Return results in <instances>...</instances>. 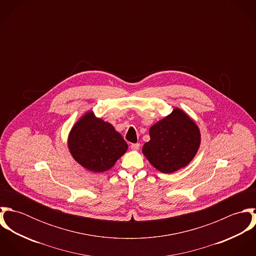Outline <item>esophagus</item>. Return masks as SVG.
<instances>
[{"instance_id": "obj_1", "label": "esophagus", "mask_w": 256, "mask_h": 256, "mask_svg": "<svg viewBox=\"0 0 256 256\" xmlns=\"http://www.w3.org/2000/svg\"><path fill=\"white\" fill-rule=\"evenodd\" d=\"M131 148L133 150H138L140 148V144L139 143H136V144H131Z\"/></svg>"}]
</instances>
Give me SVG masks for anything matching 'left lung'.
Segmentation results:
<instances>
[{"label":"left lung","instance_id":"1","mask_svg":"<svg viewBox=\"0 0 256 256\" xmlns=\"http://www.w3.org/2000/svg\"><path fill=\"white\" fill-rule=\"evenodd\" d=\"M150 140L143 154L158 172L172 174L185 168L195 156L201 143L197 124L180 108L154 124L148 131Z\"/></svg>","mask_w":256,"mask_h":256}]
</instances>
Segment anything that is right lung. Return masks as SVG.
<instances>
[{
    "label": "right lung",
    "instance_id": "obj_1",
    "mask_svg": "<svg viewBox=\"0 0 256 256\" xmlns=\"http://www.w3.org/2000/svg\"><path fill=\"white\" fill-rule=\"evenodd\" d=\"M68 148L82 166L92 172H104L126 152L128 145L110 123L88 111L71 129Z\"/></svg>",
    "mask_w": 256,
    "mask_h": 256
}]
</instances>
